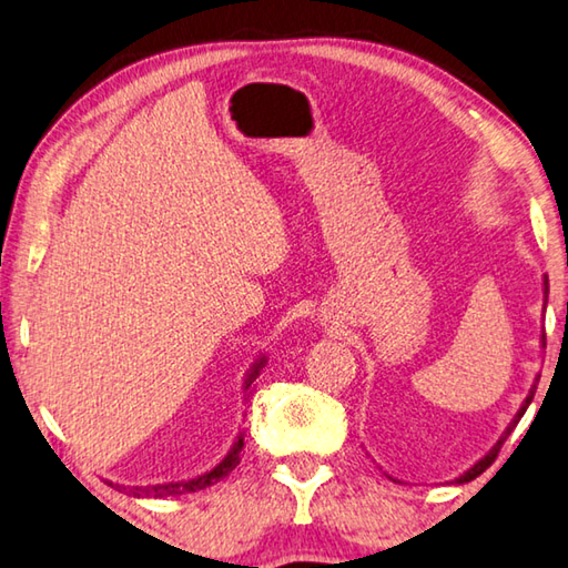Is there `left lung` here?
I'll use <instances>...</instances> for the list:
<instances>
[{
  "label": "left lung",
  "mask_w": 568,
  "mask_h": 568,
  "mask_svg": "<svg viewBox=\"0 0 568 568\" xmlns=\"http://www.w3.org/2000/svg\"><path fill=\"white\" fill-rule=\"evenodd\" d=\"M546 301H549V277H544V311H546ZM541 348H546V333L541 335ZM534 393H536V386H531V390H528V396H526V400L521 403V408H518V410H516V416H514V420H511V423H508V426H506V430H504V434H501V438H498V440H496V444H494V448H491V450H488V454H486L484 458H478V460H476V464H474V466H470V468L466 470V474H460V476L456 478V484H468V480H474L476 476H480V474H484V470H486L488 466H491V464H494V460H496V456H498V450H501V446H504V440H506L508 436H511V430L516 428V423H518V420H521V416H524V413H526V408H528V406H531V400H534Z\"/></svg>",
  "instance_id": "8db88e82"
}]
</instances>
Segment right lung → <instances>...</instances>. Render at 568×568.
I'll return each mask as SVG.
<instances>
[{
	"label": "right lung",
	"mask_w": 568,
	"mask_h": 568,
	"mask_svg": "<svg viewBox=\"0 0 568 568\" xmlns=\"http://www.w3.org/2000/svg\"><path fill=\"white\" fill-rule=\"evenodd\" d=\"M267 361H265V355H261V358H257L253 365H250V371H247V376H245V386H243V390H247L250 388V383H253L255 378H257V373H261V368L265 365ZM243 446H245V434H237V438H235V444H233V448L227 450V456L220 460V464L213 468V470H207V474H203V476H197V478H190V480H178V484H158V486H134V488H124V486H120V484H110V486H114L118 488V491H128L130 496H134V498H165V496H180V494H195V491H200V488H207V486H213V484H217L220 478H225L230 470H233L237 464H240V456H243Z\"/></svg>",
	"instance_id": "obj_1"
}]
</instances>
